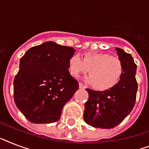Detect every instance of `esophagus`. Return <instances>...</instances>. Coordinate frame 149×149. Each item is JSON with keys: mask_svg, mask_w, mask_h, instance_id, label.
<instances>
[{"mask_svg": "<svg viewBox=\"0 0 149 149\" xmlns=\"http://www.w3.org/2000/svg\"><path fill=\"white\" fill-rule=\"evenodd\" d=\"M79 87L80 89H84L85 88V86L82 83H79Z\"/></svg>", "mask_w": 149, "mask_h": 149, "instance_id": "obj_1", "label": "esophagus"}]
</instances>
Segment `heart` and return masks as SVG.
Returning <instances> with one entry per match:
<instances>
[{
    "label": "heart",
    "mask_w": 149,
    "mask_h": 149,
    "mask_svg": "<svg viewBox=\"0 0 149 149\" xmlns=\"http://www.w3.org/2000/svg\"><path fill=\"white\" fill-rule=\"evenodd\" d=\"M68 67L74 77L86 74L89 70L88 81L99 91H107L116 86L124 72L121 59L107 53L86 52L82 58L75 55L69 59Z\"/></svg>",
    "instance_id": "b5f03b06"
}]
</instances>
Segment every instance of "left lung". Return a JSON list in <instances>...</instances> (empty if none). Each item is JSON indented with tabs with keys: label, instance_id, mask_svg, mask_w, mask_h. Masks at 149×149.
Here are the masks:
<instances>
[{
	"label": "left lung",
	"instance_id": "left-lung-1",
	"mask_svg": "<svg viewBox=\"0 0 149 149\" xmlns=\"http://www.w3.org/2000/svg\"><path fill=\"white\" fill-rule=\"evenodd\" d=\"M124 65L123 76L118 84L104 91L86 89L89 93L84 118L92 127L113 128L127 117L134 107L138 91L135 74L137 65L131 54L116 48Z\"/></svg>",
	"mask_w": 149,
	"mask_h": 149
}]
</instances>
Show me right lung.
Segmentation results:
<instances>
[{"mask_svg": "<svg viewBox=\"0 0 149 149\" xmlns=\"http://www.w3.org/2000/svg\"><path fill=\"white\" fill-rule=\"evenodd\" d=\"M72 47L47 42L29 49L20 59L14 79V99L25 118L35 124L58 121L64 105L79 89L69 72Z\"/></svg>", "mask_w": 149, "mask_h": 149, "instance_id": "right-lung-1", "label": "right lung"}]
</instances>
